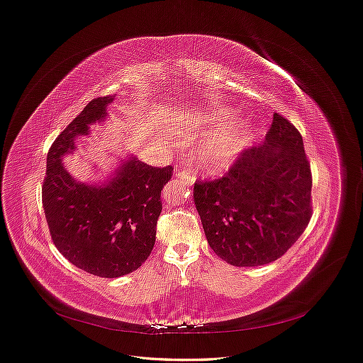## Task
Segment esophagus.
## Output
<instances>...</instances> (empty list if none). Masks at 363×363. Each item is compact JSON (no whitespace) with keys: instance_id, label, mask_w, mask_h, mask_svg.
I'll list each match as a JSON object with an SVG mask.
<instances>
[{"instance_id":"34e87169","label":"esophagus","mask_w":363,"mask_h":363,"mask_svg":"<svg viewBox=\"0 0 363 363\" xmlns=\"http://www.w3.org/2000/svg\"><path fill=\"white\" fill-rule=\"evenodd\" d=\"M175 177H177V179H178L182 185H191V184H194V181H196V177L191 174V170L179 169V170H177Z\"/></svg>"}]
</instances>
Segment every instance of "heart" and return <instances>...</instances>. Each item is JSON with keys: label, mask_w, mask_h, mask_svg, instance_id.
I'll return each mask as SVG.
<instances>
[{"label": "heart", "mask_w": 363, "mask_h": 363, "mask_svg": "<svg viewBox=\"0 0 363 363\" xmlns=\"http://www.w3.org/2000/svg\"><path fill=\"white\" fill-rule=\"evenodd\" d=\"M233 119V111L220 108L208 113L203 123L208 129H219ZM253 140L255 129L250 125L240 123L228 126L201 141L196 152L197 164L208 175H220L237 162L241 152L250 147Z\"/></svg>", "instance_id": "1"}]
</instances>
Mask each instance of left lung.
I'll return each instance as SVG.
<instances>
[{
  "label": "left lung",
  "mask_w": 363,
  "mask_h": 363,
  "mask_svg": "<svg viewBox=\"0 0 363 363\" xmlns=\"http://www.w3.org/2000/svg\"><path fill=\"white\" fill-rule=\"evenodd\" d=\"M212 250L233 266L287 253L312 218V172L303 138L279 113L262 144L245 148L222 178L194 184Z\"/></svg>",
  "instance_id": "1"
}]
</instances>
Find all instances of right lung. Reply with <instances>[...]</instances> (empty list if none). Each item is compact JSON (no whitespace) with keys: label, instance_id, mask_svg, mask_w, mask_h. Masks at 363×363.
<instances>
[{"label":"right lung","instance_id":"1","mask_svg":"<svg viewBox=\"0 0 363 363\" xmlns=\"http://www.w3.org/2000/svg\"><path fill=\"white\" fill-rule=\"evenodd\" d=\"M113 97L89 101L52 143L43 184V206L54 245L79 269L101 278L130 274L147 260L156 242L162 189L174 167H152L135 157L125 162L108 182L74 181L62 157L74 138L106 119Z\"/></svg>","mask_w":363,"mask_h":363}]
</instances>
